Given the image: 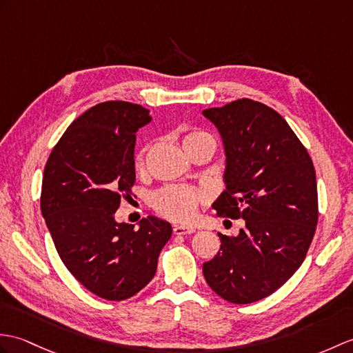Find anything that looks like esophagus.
I'll return each instance as SVG.
<instances>
[{"label": "esophagus", "instance_id": "obj_1", "mask_svg": "<svg viewBox=\"0 0 353 353\" xmlns=\"http://www.w3.org/2000/svg\"><path fill=\"white\" fill-rule=\"evenodd\" d=\"M173 232H174V234H191V233L195 232V228L194 227H188V225H179V224H176L173 227Z\"/></svg>", "mask_w": 353, "mask_h": 353}]
</instances>
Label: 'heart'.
<instances>
[{
    "label": "heart",
    "mask_w": 353,
    "mask_h": 353,
    "mask_svg": "<svg viewBox=\"0 0 353 353\" xmlns=\"http://www.w3.org/2000/svg\"><path fill=\"white\" fill-rule=\"evenodd\" d=\"M185 150H191L196 145H212L215 149V138L206 130L192 129L183 137ZM145 149H141L137 154V167L141 168L144 165ZM206 192L194 190L190 186H167L157 192L153 196V208L161 215L174 221H190L194 218L199 204L206 200Z\"/></svg>",
    "instance_id": "1"
}]
</instances>
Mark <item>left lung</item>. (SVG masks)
<instances>
[{
  "instance_id": "left-lung-1",
  "label": "left lung",
  "mask_w": 353,
  "mask_h": 353,
  "mask_svg": "<svg viewBox=\"0 0 353 353\" xmlns=\"http://www.w3.org/2000/svg\"><path fill=\"white\" fill-rule=\"evenodd\" d=\"M203 116L223 138L218 216L245 219L237 236L218 233L221 248L203 265L209 288L233 304L272 294L304 261L317 225L316 171L307 149L280 114L239 99Z\"/></svg>"
}]
</instances>
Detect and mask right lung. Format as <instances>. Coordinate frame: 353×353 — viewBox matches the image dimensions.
Returning <instances> with one entry per match:
<instances>
[{
  "label": "right lung",
  "mask_w": 353,
  "mask_h": 353,
  "mask_svg": "<svg viewBox=\"0 0 353 353\" xmlns=\"http://www.w3.org/2000/svg\"><path fill=\"white\" fill-rule=\"evenodd\" d=\"M141 105L111 101L79 116L49 154L40 209L69 272L96 296L123 301L157 274L173 233L157 216L139 228L117 223L116 210L135 183L137 130L150 123Z\"/></svg>",
  "instance_id": "obj_1"
}]
</instances>
